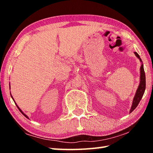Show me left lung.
<instances>
[{"label":"left lung","mask_w":153,"mask_h":153,"mask_svg":"<svg viewBox=\"0 0 153 153\" xmlns=\"http://www.w3.org/2000/svg\"><path fill=\"white\" fill-rule=\"evenodd\" d=\"M134 54H135V55L139 59V60L141 62L142 64L140 66V84L138 87V89H137L136 91L135 96H134V97L132 105H131L130 111H129V113L132 112V111L137 107V106L138 105L142 97H143L145 88H146V77H145V72L144 70L143 63H142V61L138 54L136 52H134Z\"/></svg>","instance_id":"obj_1"}]
</instances>
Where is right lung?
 I'll return each mask as SVG.
<instances>
[{
  "label": "right lung",
  "mask_w": 153,
  "mask_h": 153,
  "mask_svg": "<svg viewBox=\"0 0 153 153\" xmlns=\"http://www.w3.org/2000/svg\"><path fill=\"white\" fill-rule=\"evenodd\" d=\"M9 87H10V84H9ZM11 98H12V99L14 100V99H13V97H12V95H11ZM14 102H15V100H14ZM15 105H16V106H17V108H19V110L20 111V112H21V113H22L23 114V115H24L25 116V117H26V118H27V119H28V117H27V116L26 115H25V113H24V112H23V111H22V109H21V108H19V107H18V105H17L16 104V103H15Z\"/></svg>",
  "instance_id": "add662e5"
}]
</instances>
